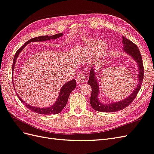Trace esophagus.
Wrapping results in <instances>:
<instances>
[{
    "mask_svg": "<svg viewBox=\"0 0 154 154\" xmlns=\"http://www.w3.org/2000/svg\"><path fill=\"white\" fill-rule=\"evenodd\" d=\"M85 79H86V77L83 74H79V76L77 77V82H80V83H81V82H85Z\"/></svg>",
    "mask_w": 154,
    "mask_h": 154,
    "instance_id": "esophagus-1",
    "label": "esophagus"
}]
</instances>
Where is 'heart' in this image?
Returning a JSON list of instances; mask_svg holds the SVG:
<instances>
[{
    "label": "heart",
    "instance_id": "obj_1",
    "mask_svg": "<svg viewBox=\"0 0 154 154\" xmlns=\"http://www.w3.org/2000/svg\"><path fill=\"white\" fill-rule=\"evenodd\" d=\"M106 45L103 42H97L95 39H85L84 45L79 47V50L84 53H90L94 51L96 56L100 57L104 53Z\"/></svg>",
    "mask_w": 154,
    "mask_h": 154
}]
</instances>
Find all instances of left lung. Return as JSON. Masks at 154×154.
<instances>
[{
    "label": "left lung",
    "instance_id": "left-lung-1",
    "mask_svg": "<svg viewBox=\"0 0 154 154\" xmlns=\"http://www.w3.org/2000/svg\"><path fill=\"white\" fill-rule=\"evenodd\" d=\"M122 43L124 44V51L126 53L132 57L138 65V69H139V71H138L139 72L138 85L133 91L132 94H131V95L125 98L123 100L109 104L101 103L99 100V98H98L100 90L99 85H98L97 81L96 79L95 68H92L90 71V77L88 79L89 80L88 81V84L91 86L92 88V94L90 99V103L92 107L96 111L112 112L121 111L131 103V102L135 100L138 92H139L144 77V67L140 51L135 43L124 36H122Z\"/></svg>",
    "mask_w": 154,
    "mask_h": 154
}]
</instances>
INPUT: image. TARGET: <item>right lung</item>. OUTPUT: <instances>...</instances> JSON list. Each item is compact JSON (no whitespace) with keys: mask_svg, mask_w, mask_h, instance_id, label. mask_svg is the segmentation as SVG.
<instances>
[{"mask_svg":"<svg viewBox=\"0 0 154 154\" xmlns=\"http://www.w3.org/2000/svg\"><path fill=\"white\" fill-rule=\"evenodd\" d=\"M62 35H63V33H60V34L53 35V36H38L36 38H32L29 39V41H27L20 49H19L17 50L16 53L15 54L14 60H13V65H12V75H14L13 73H14V66H15V62H16L18 55L19 53H20L21 51L25 48V46L27 44H29V43L30 42H43V41L50 40L51 39H54L62 36ZM13 85H14V82H13ZM76 86H77L76 81L75 79H72V81L67 82L66 84H64L62 86L60 91V94H59V96L58 97L57 101L55 102L53 105L47 108H39V107H33V106H31L29 104L26 103L24 101L22 100L21 98L18 96L17 94V95L19 97V99L23 103V105H24L26 108L30 109V111L38 114H41V115H54V114H58L59 112H60L62 111V109L66 107L67 102H68V100L69 94L72 92V90H73V89L76 87ZM15 92H16V91H15Z\"/></svg>","mask_w":154,"mask_h":154,"instance_id":"obj_1","label":"right lung"}]
</instances>
